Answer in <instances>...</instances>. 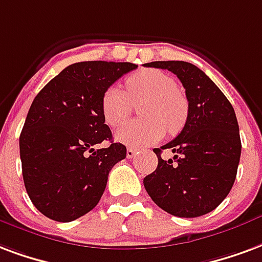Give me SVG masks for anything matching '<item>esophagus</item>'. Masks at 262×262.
Instances as JSON below:
<instances>
[{"mask_svg":"<svg viewBox=\"0 0 262 262\" xmlns=\"http://www.w3.org/2000/svg\"><path fill=\"white\" fill-rule=\"evenodd\" d=\"M135 156H136V150H135V148H132V147H129V148L126 150V157H127V158H133Z\"/></svg>","mask_w":262,"mask_h":262,"instance_id":"obj_1","label":"esophagus"}]
</instances>
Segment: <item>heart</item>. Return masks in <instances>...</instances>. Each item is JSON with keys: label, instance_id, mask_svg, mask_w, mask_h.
I'll use <instances>...</instances> for the list:
<instances>
[{"label": "heart", "instance_id": "obj_1", "mask_svg": "<svg viewBox=\"0 0 262 262\" xmlns=\"http://www.w3.org/2000/svg\"><path fill=\"white\" fill-rule=\"evenodd\" d=\"M126 93L110 86L102 94L101 111L110 126L116 127L139 105L141 119L127 122L116 132V140L130 147H143L161 140L164 133L175 135L189 116V100L173 77L157 69H141L126 79Z\"/></svg>", "mask_w": 262, "mask_h": 262}]
</instances>
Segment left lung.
Returning a JSON list of instances; mask_svg holds the SVG:
<instances>
[{
  "mask_svg": "<svg viewBox=\"0 0 262 262\" xmlns=\"http://www.w3.org/2000/svg\"><path fill=\"white\" fill-rule=\"evenodd\" d=\"M150 68L175 73L186 90L189 116L178 137L161 148L176 154L160 158L157 169L143 180L160 208L180 218L208 214L229 194L239 166L242 143L229 100L199 68L183 61H156Z\"/></svg>",
  "mask_w": 262,
  "mask_h": 262,
  "instance_id": "obj_1",
  "label": "left lung"
}]
</instances>
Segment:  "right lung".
I'll return each instance as SVG.
<instances>
[{
  "label": "right lung",
  "mask_w": 262,
  "mask_h": 262,
  "mask_svg": "<svg viewBox=\"0 0 262 262\" xmlns=\"http://www.w3.org/2000/svg\"><path fill=\"white\" fill-rule=\"evenodd\" d=\"M130 62L72 63L33 100L19 137L25 187L42 215L71 222L92 211L105 190L108 173L126 158V147L112 143L101 111L102 94L127 72Z\"/></svg>",
  "instance_id": "1"
}]
</instances>
